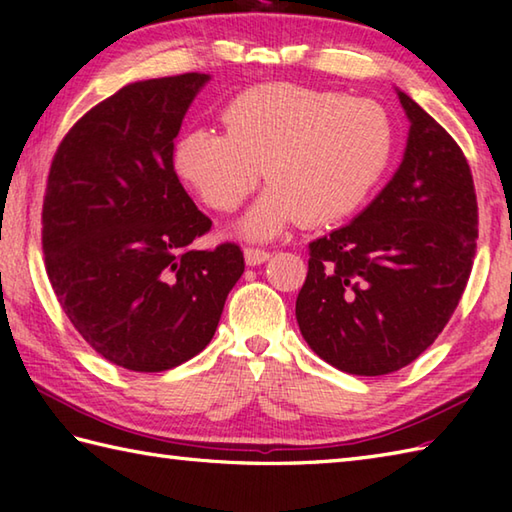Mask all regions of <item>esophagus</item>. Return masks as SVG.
<instances>
[{
  "label": "esophagus",
  "instance_id": "obj_1",
  "mask_svg": "<svg viewBox=\"0 0 512 512\" xmlns=\"http://www.w3.org/2000/svg\"><path fill=\"white\" fill-rule=\"evenodd\" d=\"M244 257H246V264L248 266H259V264L266 262V259L270 257V253H268L266 248L248 246V248H244Z\"/></svg>",
  "mask_w": 512,
  "mask_h": 512
}]
</instances>
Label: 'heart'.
<instances>
[{
  "label": "heart",
  "mask_w": 512,
  "mask_h": 512,
  "mask_svg": "<svg viewBox=\"0 0 512 512\" xmlns=\"http://www.w3.org/2000/svg\"><path fill=\"white\" fill-rule=\"evenodd\" d=\"M222 129L184 134L173 162L180 176L217 211H235L264 191L239 233L270 239L303 220L321 226L354 213L374 191L394 154V125L369 99L292 83L250 88L228 103Z\"/></svg>",
  "instance_id": "obj_1"
}]
</instances>
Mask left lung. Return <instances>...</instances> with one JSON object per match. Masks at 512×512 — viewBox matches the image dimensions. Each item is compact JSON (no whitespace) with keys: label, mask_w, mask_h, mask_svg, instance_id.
<instances>
[{"label":"left lung","mask_w":512,"mask_h":512,"mask_svg":"<svg viewBox=\"0 0 512 512\" xmlns=\"http://www.w3.org/2000/svg\"><path fill=\"white\" fill-rule=\"evenodd\" d=\"M398 99L409 118L400 167L350 224L310 244L295 310L312 350L356 376L416 361L458 308L475 257L469 162L411 96Z\"/></svg>","instance_id":"obj_1"}]
</instances>
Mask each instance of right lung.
I'll use <instances>...</instances> for the list:
<instances>
[{
  "mask_svg": "<svg viewBox=\"0 0 512 512\" xmlns=\"http://www.w3.org/2000/svg\"><path fill=\"white\" fill-rule=\"evenodd\" d=\"M209 74L129 83L70 129L41 213L46 270L92 350L132 372H165L211 343L244 273L237 244L191 250L211 220L173 169V138Z\"/></svg>",
  "mask_w": 512,
  "mask_h": 512,
  "instance_id": "right-lung-1",
  "label": "right lung"
}]
</instances>
